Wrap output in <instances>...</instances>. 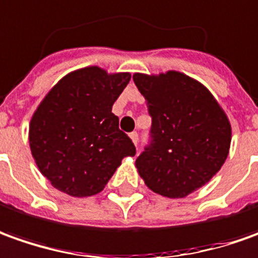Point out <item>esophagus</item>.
Here are the masks:
<instances>
[{"mask_svg":"<svg viewBox=\"0 0 258 258\" xmlns=\"http://www.w3.org/2000/svg\"><path fill=\"white\" fill-rule=\"evenodd\" d=\"M129 138L132 139V142L135 145H138V140H139V135H138V132H132L129 135Z\"/></svg>","mask_w":258,"mask_h":258,"instance_id":"1","label":"esophagus"}]
</instances>
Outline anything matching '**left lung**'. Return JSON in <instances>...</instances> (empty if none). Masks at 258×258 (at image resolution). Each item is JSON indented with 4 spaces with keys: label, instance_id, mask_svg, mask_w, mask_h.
Instances as JSON below:
<instances>
[{
    "label": "left lung",
    "instance_id": "8db88e82",
    "mask_svg": "<svg viewBox=\"0 0 258 258\" xmlns=\"http://www.w3.org/2000/svg\"><path fill=\"white\" fill-rule=\"evenodd\" d=\"M152 116V142L136 168L153 192L184 198L208 184L227 159L232 126L205 85L184 73L133 74Z\"/></svg>",
    "mask_w": 258,
    "mask_h": 258
}]
</instances>
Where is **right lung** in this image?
Returning a JSON list of instances; mask_svg holds the SVG:
<instances>
[{
    "instance_id": "obj_1",
    "label": "right lung",
    "mask_w": 258,
    "mask_h": 258,
    "mask_svg": "<svg viewBox=\"0 0 258 258\" xmlns=\"http://www.w3.org/2000/svg\"><path fill=\"white\" fill-rule=\"evenodd\" d=\"M129 81V73L90 66L64 76L39 104L29 123V146L39 171L56 189L77 198L95 195L122 159L136 154L112 113Z\"/></svg>"
}]
</instances>
